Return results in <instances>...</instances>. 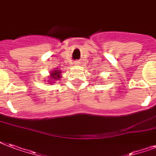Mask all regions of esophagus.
<instances>
[{
    "label": "esophagus",
    "instance_id": "esophagus-1",
    "mask_svg": "<svg viewBox=\"0 0 156 156\" xmlns=\"http://www.w3.org/2000/svg\"><path fill=\"white\" fill-rule=\"evenodd\" d=\"M73 64H74L75 66H78V65H79V64H80V62H79L78 61H75L74 62H73Z\"/></svg>",
    "mask_w": 156,
    "mask_h": 156
}]
</instances>
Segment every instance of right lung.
Wrapping results in <instances>:
<instances>
[{
	"label": "right lung",
	"mask_w": 156,
	"mask_h": 156,
	"mask_svg": "<svg viewBox=\"0 0 156 156\" xmlns=\"http://www.w3.org/2000/svg\"><path fill=\"white\" fill-rule=\"evenodd\" d=\"M60 73H61V71L59 70V69H55V71L52 72V73H51V77L52 78V80H57L59 78H61V74H60ZM49 80L50 82L52 81V79H49Z\"/></svg>",
	"instance_id": "add662e5"
}]
</instances>
